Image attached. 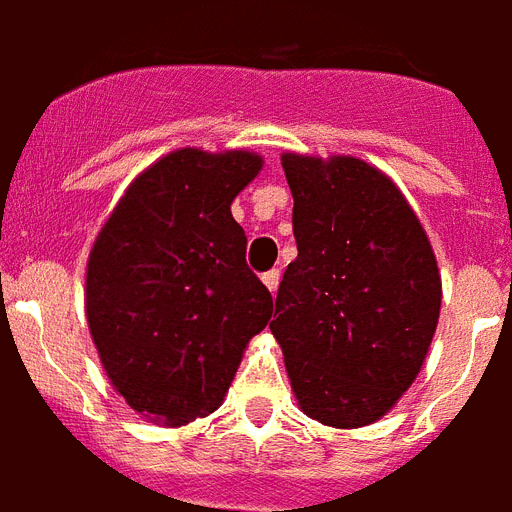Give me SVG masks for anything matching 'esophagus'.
<instances>
[{"mask_svg":"<svg viewBox=\"0 0 512 512\" xmlns=\"http://www.w3.org/2000/svg\"><path fill=\"white\" fill-rule=\"evenodd\" d=\"M261 280H264V285H267V288H269V293L275 296L277 288H280V272H277V269H269L267 275L261 277Z\"/></svg>","mask_w":512,"mask_h":512,"instance_id":"34e87169","label":"esophagus"}]
</instances>
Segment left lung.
<instances>
[{"label": "left lung", "mask_w": 512, "mask_h": 512, "mask_svg": "<svg viewBox=\"0 0 512 512\" xmlns=\"http://www.w3.org/2000/svg\"><path fill=\"white\" fill-rule=\"evenodd\" d=\"M298 256L269 330L304 415L380 420L415 383L441 312L431 240L394 179L354 155L282 153Z\"/></svg>", "instance_id": "1"}]
</instances>
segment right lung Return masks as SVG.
I'll use <instances>...</instances> for the list:
<instances>
[{"label":"right lung","instance_id":"add662e5","mask_svg":"<svg viewBox=\"0 0 512 512\" xmlns=\"http://www.w3.org/2000/svg\"><path fill=\"white\" fill-rule=\"evenodd\" d=\"M251 150H171L126 187L87 261V322L110 386L177 428L224 402L272 296L245 264L232 200L259 177Z\"/></svg>","mask_w":512,"mask_h":512}]
</instances>
